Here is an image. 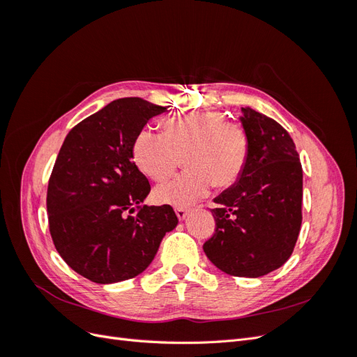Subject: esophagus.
Instances as JSON below:
<instances>
[{
  "instance_id": "1",
  "label": "esophagus",
  "mask_w": 357,
  "mask_h": 357,
  "mask_svg": "<svg viewBox=\"0 0 357 357\" xmlns=\"http://www.w3.org/2000/svg\"><path fill=\"white\" fill-rule=\"evenodd\" d=\"M176 214H177V218H178L180 220H185V219L188 218V214H189V210H186V208H181V207H178V208H176Z\"/></svg>"
}]
</instances>
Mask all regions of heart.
<instances>
[{"label": "heart", "mask_w": 357, "mask_h": 357, "mask_svg": "<svg viewBox=\"0 0 357 357\" xmlns=\"http://www.w3.org/2000/svg\"><path fill=\"white\" fill-rule=\"evenodd\" d=\"M247 129L220 112H192L169 121L164 134L143 129L134 139L137 167L153 180L168 177L186 155L189 169L155 189L158 202L189 207L213 186L228 188L240 178L248 156Z\"/></svg>", "instance_id": "1"}]
</instances>
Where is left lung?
Instances as JSON below:
<instances>
[{"instance_id":"obj_1","label":"left lung","mask_w":357,"mask_h":357,"mask_svg":"<svg viewBox=\"0 0 357 357\" xmlns=\"http://www.w3.org/2000/svg\"><path fill=\"white\" fill-rule=\"evenodd\" d=\"M248 156L240 178L213 201L215 232L204 244L220 271L256 278L282 266L302 222V167L294 139L274 119L243 107Z\"/></svg>"}]
</instances>
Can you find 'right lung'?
Wrapping results in <instances>:
<instances>
[{
  "mask_svg": "<svg viewBox=\"0 0 357 357\" xmlns=\"http://www.w3.org/2000/svg\"><path fill=\"white\" fill-rule=\"evenodd\" d=\"M165 112L137 96L121 98L63 139L47 189L50 235L68 266L93 283L142 274L178 223L171 205H142L150 185L132 162L135 137Z\"/></svg>",
  "mask_w": 357,
  "mask_h": 357,
  "instance_id": "obj_1",
  "label": "right lung"
}]
</instances>
